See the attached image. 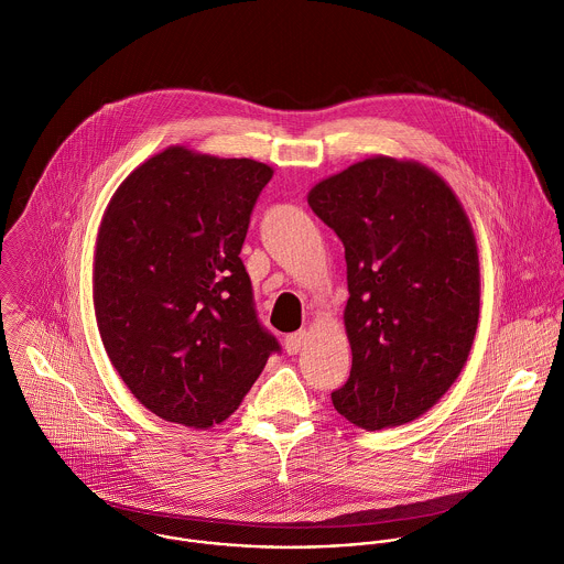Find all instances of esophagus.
<instances>
[{"mask_svg":"<svg viewBox=\"0 0 564 564\" xmlns=\"http://www.w3.org/2000/svg\"><path fill=\"white\" fill-rule=\"evenodd\" d=\"M304 343H306V332H304V329L284 336V349H286L289 354H297V351L304 347Z\"/></svg>","mask_w":564,"mask_h":564,"instance_id":"1","label":"esophagus"}]
</instances>
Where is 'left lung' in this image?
I'll return each mask as SVG.
<instances>
[{"label": "left lung", "mask_w": 564, "mask_h": 564, "mask_svg": "<svg viewBox=\"0 0 564 564\" xmlns=\"http://www.w3.org/2000/svg\"><path fill=\"white\" fill-rule=\"evenodd\" d=\"M345 247L347 382L332 403L365 430L427 412L460 376L480 317V264L454 191L421 162L376 156L308 193Z\"/></svg>", "instance_id": "obj_1"}]
</instances>
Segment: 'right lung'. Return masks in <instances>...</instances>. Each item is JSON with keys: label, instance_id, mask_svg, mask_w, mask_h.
Wrapping results in <instances>:
<instances>
[{"label": "right lung", "instance_id": "obj_1", "mask_svg": "<svg viewBox=\"0 0 564 564\" xmlns=\"http://www.w3.org/2000/svg\"><path fill=\"white\" fill-rule=\"evenodd\" d=\"M271 175L262 162L169 148L137 166L104 213L93 262L101 343L164 421H226L280 354L239 258Z\"/></svg>", "mask_w": 564, "mask_h": 564}]
</instances>
